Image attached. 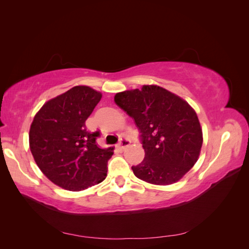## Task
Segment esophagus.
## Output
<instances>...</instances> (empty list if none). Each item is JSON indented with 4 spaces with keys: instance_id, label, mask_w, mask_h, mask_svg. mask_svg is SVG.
Here are the masks:
<instances>
[{
    "instance_id": "34e87169",
    "label": "esophagus",
    "mask_w": 249,
    "mask_h": 249,
    "mask_svg": "<svg viewBox=\"0 0 249 249\" xmlns=\"http://www.w3.org/2000/svg\"><path fill=\"white\" fill-rule=\"evenodd\" d=\"M130 144H131V140L129 138H122L119 140L118 147L120 149H124L126 146H129Z\"/></svg>"
}]
</instances>
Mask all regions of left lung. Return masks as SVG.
Returning <instances> with one entry per match:
<instances>
[{
  "instance_id": "obj_1",
  "label": "left lung",
  "mask_w": 249,
  "mask_h": 249,
  "mask_svg": "<svg viewBox=\"0 0 249 249\" xmlns=\"http://www.w3.org/2000/svg\"><path fill=\"white\" fill-rule=\"evenodd\" d=\"M114 101L141 134L145 156L132 166L138 178L170 185L193 167L200 154L202 131L196 113L186 101L157 85L118 92Z\"/></svg>"
}]
</instances>
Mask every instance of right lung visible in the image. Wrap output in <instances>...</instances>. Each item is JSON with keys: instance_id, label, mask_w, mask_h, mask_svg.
I'll use <instances>...</instances> for the list:
<instances>
[{"instance_id": "right-lung-1", "label": "right lung", "mask_w": 249, "mask_h": 249, "mask_svg": "<svg viewBox=\"0 0 249 249\" xmlns=\"http://www.w3.org/2000/svg\"><path fill=\"white\" fill-rule=\"evenodd\" d=\"M102 99L88 86H74L43 105L29 133L37 166L51 182L70 191L85 190L106 178L113 147L100 148V132H88L86 119Z\"/></svg>"}]
</instances>
